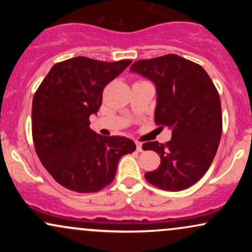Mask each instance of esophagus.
Returning <instances> with one entry per match:
<instances>
[{
    "instance_id": "esophagus-1",
    "label": "esophagus",
    "mask_w": 252,
    "mask_h": 252,
    "mask_svg": "<svg viewBox=\"0 0 252 252\" xmlns=\"http://www.w3.org/2000/svg\"><path fill=\"white\" fill-rule=\"evenodd\" d=\"M136 150H137L138 153H141V152H143V148H142V143L141 142H138V141H136Z\"/></svg>"
}]
</instances>
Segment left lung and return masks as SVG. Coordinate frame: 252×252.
<instances>
[{
	"label": "left lung",
	"mask_w": 252,
	"mask_h": 252,
	"mask_svg": "<svg viewBox=\"0 0 252 252\" xmlns=\"http://www.w3.org/2000/svg\"><path fill=\"white\" fill-rule=\"evenodd\" d=\"M130 71L155 84V123L172 130L169 142L143 143V150L161 158L146 180L170 192L189 189L210 168L220 142L221 104L215 84L200 65L176 54L138 60Z\"/></svg>",
	"instance_id": "1"
}]
</instances>
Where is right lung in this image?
<instances>
[{"label": "right lung", "mask_w": 252, "mask_h": 252, "mask_svg": "<svg viewBox=\"0 0 252 252\" xmlns=\"http://www.w3.org/2000/svg\"><path fill=\"white\" fill-rule=\"evenodd\" d=\"M130 63L72 58L56 63L36 90L34 147L43 167L65 189L98 192L114 180L120 158L136 149L130 138L94 132L89 121L102 105L104 88Z\"/></svg>", "instance_id": "add662e5"}]
</instances>
